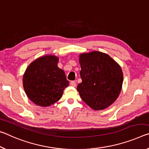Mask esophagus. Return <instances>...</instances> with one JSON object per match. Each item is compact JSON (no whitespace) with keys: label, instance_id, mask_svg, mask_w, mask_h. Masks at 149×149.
Instances as JSON below:
<instances>
[{"label":"esophagus","instance_id":"esophagus-1","mask_svg":"<svg viewBox=\"0 0 149 149\" xmlns=\"http://www.w3.org/2000/svg\"><path fill=\"white\" fill-rule=\"evenodd\" d=\"M70 86H72L73 87H76V86H77V83L74 81H71V82H70Z\"/></svg>","mask_w":149,"mask_h":149}]
</instances>
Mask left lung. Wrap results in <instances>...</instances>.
Returning <instances> with one entry per match:
<instances>
[{"label":"left lung","mask_w":149,"mask_h":149,"mask_svg":"<svg viewBox=\"0 0 149 149\" xmlns=\"http://www.w3.org/2000/svg\"><path fill=\"white\" fill-rule=\"evenodd\" d=\"M82 82L77 91L82 100L94 110H102L115 102L123 80L119 65L106 53L97 52L79 55Z\"/></svg>","instance_id":"8db88e82"}]
</instances>
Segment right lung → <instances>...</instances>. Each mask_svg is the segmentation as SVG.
I'll return each mask as SVG.
<instances>
[{
  "instance_id": "1",
  "label": "right lung",
  "mask_w": 149,
  "mask_h": 149,
  "mask_svg": "<svg viewBox=\"0 0 149 149\" xmlns=\"http://www.w3.org/2000/svg\"><path fill=\"white\" fill-rule=\"evenodd\" d=\"M58 58L46 55L31 62L23 76L27 96L34 104L48 107L59 100L69 84L65 72L57 66Z\"/></svg>"
}]
</instances>
